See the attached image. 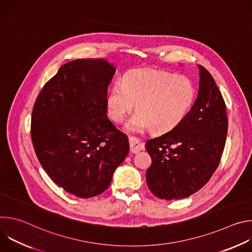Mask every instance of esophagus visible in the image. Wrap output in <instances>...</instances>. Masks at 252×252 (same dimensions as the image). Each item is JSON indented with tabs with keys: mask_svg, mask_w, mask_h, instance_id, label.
Returning <instances> with one entry per match:
<instances>
[{
	"mask_svg": "<svg viewBox=\"0 0 252 252\" xmlns=\"http://www.w3.org/2000/svg\"><path fill=\"white\" fill-rule=\"evenodd\" d=\"M128 141H129L130 152L132 154H137L138 152H140V151L145 149V145H143V142L136 136L129 135L128 136Z\"/></svg>",
	"mask_w": 252,
	"mask_h": 252,
	"instance_id": "1",
	"label": "esophagus"
}]
</instances>
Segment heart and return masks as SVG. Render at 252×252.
I'll return each mask as SVG.
<instances>
[{"instance_id": "heart-1", "label": "heart", "mask_w": 252, "mask_h": 252, "mask_svg": "<svg viewBox=\"0 0 252 252\" xmlns=\"http://www.w3.org/2000/svg\"><path fill=\"white\" fill-rule=\"evenodd\" d=\"M195 97V86L188 77L140 69L126 74L122 83L113 86L105 106L109 117L121 123L136 105L137 112L126 124L128 130L151 126L156 132H166L186 119Z\"/></svg>"}]
</instances>
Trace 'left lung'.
<instances>
[{
  "instance_id": "left-lung-1",
  "label": "left lung",
  "mask_w": 252,
  "mask_h": 252,
  "mask_svg": "<svg viewBox=\"0 0 252 252\" xmlns=\"http://www.w3.org/2000/svg\"><path fill=\"white\" fill-rule=\"evenodd\" d=\"M199 77L198 94L186 119L146 143L152 158L147 184L161 199L185 198L199 190L218 168L224 150L228 126L224 99L202 65Z\"/></svg>"
}]
</instances>
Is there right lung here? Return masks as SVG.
Segmentation results:
<instances>
[{"mask_svg":"<svg viewBox=\"0 0 252 252\" xmlns=\"http://www.w3.org/2000/svg\"><path fill=\"white\" fill-rule=\"evenodd\" d=\"M115 71L105 60L71 61L46 83L32 107L31 136L41 165L78 197L102 193L129 151L127 136L106 116Z\"/></svg>","mask_w":252,"mask_h":252,"instance_id":"obj_1","label":"right lung"}]
</instances>
